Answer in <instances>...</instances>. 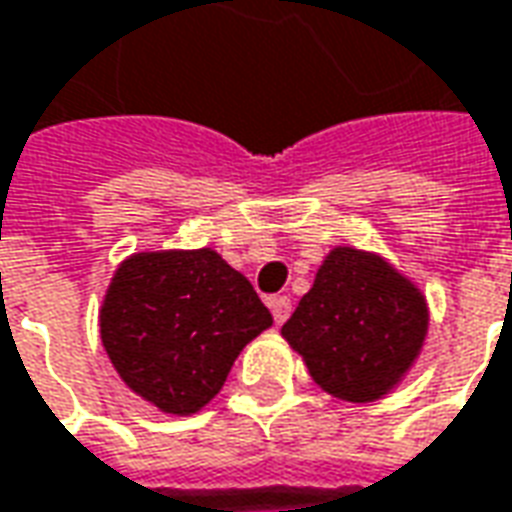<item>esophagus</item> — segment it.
Segmentation results:
<instances>
[{"label": "esophagus", "mask_w": 512, "mask_h": 512, "mask_svg": "<svg viewBox=\"0 0 512 512\" xmlns=\"http://www.w3.org/2000/svg\"><path fill=\"white\" fill-rule=\"evenodd\" d=\"M269 308H271V316H274V322H277V325H283L285 319L291 316V297H285V294H280V297H271Z\"/></svg>", "instance_id": "esophagus-1"}]
</instances>
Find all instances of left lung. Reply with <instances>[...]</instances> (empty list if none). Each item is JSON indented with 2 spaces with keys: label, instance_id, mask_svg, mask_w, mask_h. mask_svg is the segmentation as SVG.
I'll use <instances>...</instances> for the list:
<instances>
[{
  "label": "left lung",
  "instance_id": "obj_1",
  "mask_svg": "<svg viewBox=\"0 0 512 512\" xmlns=\"http://www.w3.org/2000/svg\"><path fill=\"white\" fill-rule=\"evenodd\" d=\"M426 330L429 308L415 283L384 257L336 246L283 336L328 395L370 403L409 373Z\"/></svg>",
  "mask_w": 512,
  "mask_h": 512
}]
</instances>
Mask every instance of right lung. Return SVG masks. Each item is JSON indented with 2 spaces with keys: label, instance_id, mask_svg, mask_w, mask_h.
<instances>
[{
  "label": "right lung",
  "instance_id": "right-lung-1",
  "mask_svg": "<svg viewBox=\"0 0 512 512\" xmlns=\"http://www.w3.org/2000/svg\"><path fill=\"white\" fill-rule=\"evenodd\" d=\"M269 325L252 283L212 249L131 255L100 308V339L114 370L168 415L207 406L238 353Z\"/></svg>",
  "mask_w": 512,
  "mask_h": 512
}]
</instances>
